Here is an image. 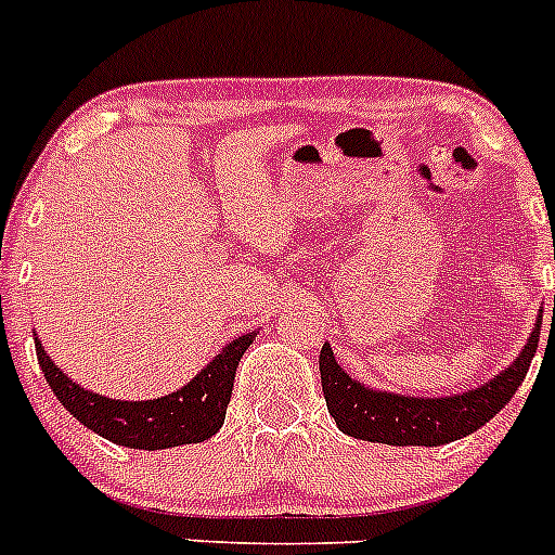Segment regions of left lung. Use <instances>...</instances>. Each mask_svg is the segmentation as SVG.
Segmentation results:
<instances>
[{
    "instance_id": "left-lung-1",
    "label": "left lung",
    "mask_w": 555,
    "mask_h": 555,
    "mask_svg": "<svg viewBox=\"0 0 555 555\" xmlns=\"http://www.w3.org/2000/svg\"><path fill=\"white\" fill-rule=\"evenodd\" d=\"M540 325L542 314L531 331L529 344L507 371L477 390L450 398H412L369 390L338 369L333 349L325 344L320 352V376L327 412L344 434L365 442L437 448L469 437L486 426L493 414L502 412V406H507L520 382L526 379L540 344Z\"/></svg>"
}]
</instances>
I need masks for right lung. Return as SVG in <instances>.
<instances>
[{
  "instance_id": "obj_1",
  "label": "right lung",
  "mask_w": 555,
  "mask_h": 555,
  "mask_svg": "<svg viewBox=\"0 0 555 555\" xmlns=\"http://www.w3.org/2000/svg\"><path fill=\"white\" fill-rule=\"evenodd\" d=\"M251 341L255 333L235 338L190 385L157 401H113L100 392L83 390L53 365L40 341H35V349L46 382L75 421L113 444L134 450H165L206 442L222 428L233 396L235 369Z\"/></svg>"
}]
</instances>
